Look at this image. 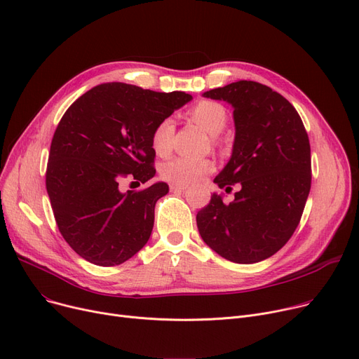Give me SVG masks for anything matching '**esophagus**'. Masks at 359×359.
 I'll use <instances>...</instances> for the list:
<instances>
[{"label": "esophagus", "instance_id": "34e87169", "mask_svg": "<svg viewBox=\"0 0 359 359\" xmlns=\"http://www.w3.org/2000/svg\"><path fill=\"white\" fill-rule=\"evenodd\" d=\"M170 190H187L189 189V184H181V182H172L170 185Z\"/></svg>", "mask_w": 359, "mask_h": 359}]
</instances>
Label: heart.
<instances>
[{
  "label": "heart",
  "instance_id": "1",
  "mask_svg": "<svg viewBox=\"0 0 359 359\" xmlns=\"http://www.w3.org/2000/svg\"><path fill=\"white\" fill-rule=\"evenodd\" d=\"M191 119L198 123L210 135H218L226 123L225 109L215 102H200L190 110ZM175 123L172 118H165L156 125L151 135V146L156 154L165 156L170 151L172 137ZM213 162L209 157L177 156L162 165V177L168 181L190 184L209 174L213 169Z\"/></svg>",
  "mask_w": 359,
  "mask_h": 359
}]
</instances>
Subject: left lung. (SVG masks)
Masks as SVG:
<instances>
[{"label":"left lung","instance_id":"obj_1","mask_svg":"<svg viewBox=\"0 0 359 359\" xmlns=\"http://www.w3.org/2000/svg\"><path fill=\"white\" fill-rule=\"evenodd\" d=\"M231 104L236 135L228 163L213 182L231 190V203L213 193L197 213L206 245L236 264L277 253L302 217L311 190V146L302 119L281 94L253 81L203 93Z\"/></svg>","mask_w":359,"mask_h":359}]
</instances>
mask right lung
Listing matches in <instances>:
<instances>
[{"instance_id": "add662e5", "label": "right lung", "mask_w": 359, "mask_h": 359, "mask_svg": "<svg viewBox=\"0 0 359 359\" xmlns=\"http://www.w3.org/2000/svg\"><path fill=\"white\" fill-rule=\"evenodd\" d=\"M191 100L181 91L107 82L63 114L51 141L47 193L63 238L85 261L114 266L146 246L154 205L168 194V184L126 193L119 184L126 177L140 182L154 177V128Z\"/></svg>"}]
</instances>
